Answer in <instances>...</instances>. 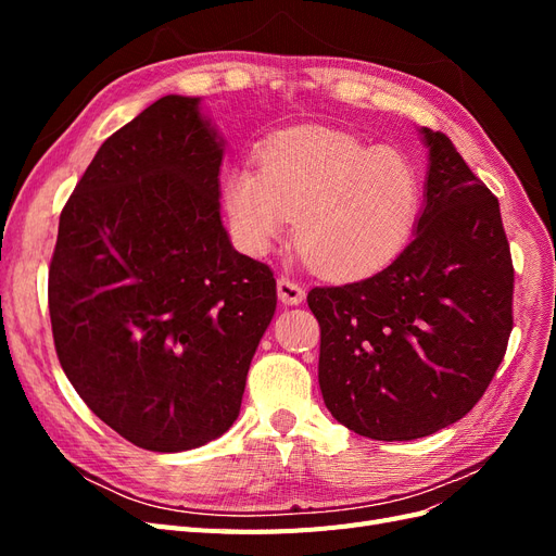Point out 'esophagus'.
Segmentation results:
<instances>
[{
	"label": "esophagus",
	"instance_id": "obj_1",
	"mask_svg": "<svg viewBox=\"0 0 556 556\" xmlns=\"http://www.w3.org/2000/svg\"><path fill=\"white\" fill-rule=\"evenodd\" d=\"M278 299L285 306H299L301 301L306 299V290L301 285L288 276L278 278Z\"/></svg>",
	"mask_w": 556,
	"mask_h": 556
}]
</instances>
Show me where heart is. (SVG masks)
<instances>
[{"instance_id":"1","label":"heart","mask_w":556,"mask_h":556,"mask_svg":"<svg viewBox=\"0 0 556 556\" xmlns=\"http://www.w3.org/2000/svg\"><path fill=\"white\" fill-rule=\"evenodd\" d=\"M233 237L266 255L294 217V243L315 274L357 278L408 243L422 208V180L394 148H376L325 125L280 129L225 178Z\"/></svg>"}]
</instances>
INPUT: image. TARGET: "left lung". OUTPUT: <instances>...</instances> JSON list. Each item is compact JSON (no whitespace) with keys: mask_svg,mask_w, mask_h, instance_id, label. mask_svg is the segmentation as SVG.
<instances>
[{"mask_svg":"<svg viewBox=\"0 0 556 556\" xmlns=\"http://www.w3.org/2000/svg\"><path fill=\"white\" fill-rule=\"evenodd\" d=\"M425 208L401 255L371 278L313 288L317 378L343 427L413 441L462 419L490 387L513 331V260L498 199L443 131Z\"/></svg>","mask_w":556,"mask_h":556,"instance_id":"1","label":"left lung"}]
</instances>
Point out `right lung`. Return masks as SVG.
Returning <instances> with one entry per match:
<instances>
[{"instance_id": "obj_1", "label": "right lung", "mask_w": 556, "mask_h": 556, "mask_svg": "<svg viewBox=\"0 0 556 556\" xmlns=\"http://www.w3.org/2000/svg\"><path fill=\"white\" fill-rule=\"evenodd\" d=\"M166 94L102 143L60 215L48 271L58 359L86 406L143 450L182 452L239 417L276 278L220 217L223 139Z\"/></svg>"}]
</instances>
